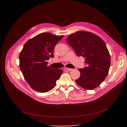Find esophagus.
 Instances as JSON below:
<instances>
[{"label":"esophagus","instance_id":"34e87169","mask_svg":"<svg viewBox=\"0 0 127 127\" xmlns=\"http://www.w3.org/2000/svg\"><path fill=\"white\" fill-rule=\"evenodd\" d=\"M65 69L68 70V71H72V70H73V69H71V68H65Z\"/></svg>","mask_w":127,"mask_h":127}]
</instances>
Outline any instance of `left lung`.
<instances>
[{
	"mask_svg": "<svg viewBox=\"0 0 127 127\" xmlns=\"http://www.w3.org/2000/svg\"><path fill=\"white\" fill-rule=\"evenodd\" d=\"M78 57L82 56L86 66L79 69L80 77L76 80L81 87L92 90L99 86L108 74L111 58L103 41L96 34L78 31L66 39Z\"/></svg>",
	"mask_w": 127,
	"mask_h": 127,
	"instance_id": "8db88e82",
	"label": "left lung"
}]
</instances>
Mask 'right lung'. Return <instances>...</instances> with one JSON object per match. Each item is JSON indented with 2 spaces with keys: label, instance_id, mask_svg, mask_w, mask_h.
Masks as SVG:
<instances>
[{
  "label": "right lung",
  "instance_id": "obj_1",
  "mask_svg": "<svg viewBox=\"0 0 127 127\" xmlns=\"http://www.w3.org/2000/svg\"><path fill=\"white\" fill-rule=\"evenodd\" d=\"M50 32H43L29 40L20 53V66L24 77L30 86L40 93L52 89L63 71L48 66L50 57L53 58L54 48L63 37Z\"/></svg>",
  "mask_w": 127,
  "mask_h": 127
}]
</instances>
